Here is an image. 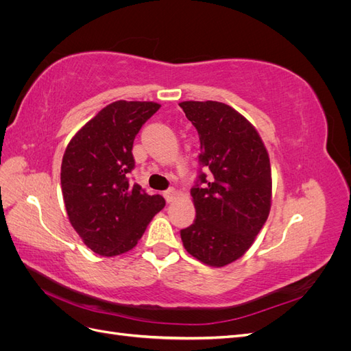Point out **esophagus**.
I'll use <instances>...</instances> for the list:
<instances>
[{"label": "esophagus", "mask_w": 351, "mask_h": 351, "mask_svg": "<svg viewBox=\"0 0 351 351\" xmlns=\"http://www.w3.org/2000/svg\"><path fill=\"white\" fill-rule=\"evenodd\" d=\"M177 190L176 189H168V190H165L164 192V197H165V200L167 202H173L176 197H177Z\"/></svg>", "instance_id": "34e87169"}]
</instances>
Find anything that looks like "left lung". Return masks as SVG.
Segmentation results:
<instances>
[{
    "mask_svg": "<svg viewBox=\"0 0 351 351\" xmlns=\"http://www.w3.org/2000/svg\"><path fill=\"white\" fill-rule=\"evenodd\" d=\"M199 133L200 165L192 189L196 219L180 231L184 249L209 267L221 268L246 253L268 219L271 164L258 130L230 105L180 102Z\"/></svg>",
    "mask_w": 351,
    "mask_h": 351,
    "instance_id": "1",
    "label": "left lung"
}]
</instances>
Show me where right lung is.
Returning a JSON list of instances; mask_svg holds the SVG:
<instances>
[{"instance_id": "right-lung-1", "label": "right lung", "mask_w": 351, "mask_h": 351, "mask_svg": "<svg viewBox=\"0 0 351 351\" xmlns=\"http://www.w3.org/2000/svg\"><path fill=\"white\" fill-rule=\"evenodd\" d=\"M161 108L156 102L115 101L73 136L61 162V190L70 224L101 256L132 250L165 206L129 182L136 134Z\"/></svg>"}]
</instances>
